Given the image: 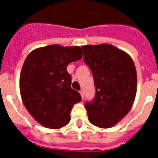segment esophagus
I'll return each instance as SVG.
<instances>
[{
	"mask_svg": "<svg viewBox=\"0 0 158 158\" xmlns=\"http://www.w3.org/2000/svg\"><path fill=\"white\" fill-rule=\"evenodd\" d=\"M79 93H80V95H81V97H82V99H84V90H81V91H79Z\"/></svg>",
	"mask_w": 158,
	"mask_h": 158,
	"instance_id": "obj_1",
	"label": "esophagus"
}]
</instances>
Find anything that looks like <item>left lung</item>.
I'll list each match as a JSON object with an SVG mask.
<instances>
[{
  "label": "left lung",
  "instance_id": "obj_1",
  "mask_svg": "<svg viewBox=\"0 0 158 158\" xmlns=\"http://www.w3.org/2000/svg\"><path fill=\"white\" fill-rule=\"evenodd\" d=\"M84 60L91 69L96 88L93 101L85 102L89 120L110 128L127 115L137 91V73L132 58L110 44L82 46Z\"/></svg>",
  "mask_w": 158,
  "mask_h": 158
}]
</instances>
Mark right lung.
I'll return each mask as SVG.
<instances>
[{
	"instance_id": "add662e5",
	"label": "right lung",
	"mask_w": 158,
	"mask_h": 158,
	"mask_svg": "<svg viewBox=\"0 0 158 158\" xmlns=\"http://www.w3.org/2000/svg\"><path fill=\"white\" fill-rule=\"evenodd\" d=\"M82 56L79 47L55 44L37 48L26 57L19 78L21 98L30 115L43 126L55 130L69 122L72 107L81 96L71 89L66 68Z\"/></svg>"
}]
</instances>
